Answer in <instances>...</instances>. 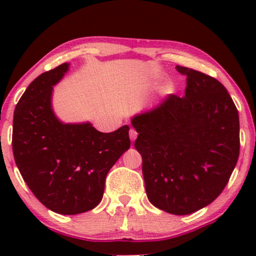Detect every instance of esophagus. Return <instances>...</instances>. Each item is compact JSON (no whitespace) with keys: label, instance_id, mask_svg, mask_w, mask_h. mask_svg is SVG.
<instances>
[{"label":"esophagus","instance_id":"34e87169","mask_svg":"<svg viewBox=\"0 0 256 256\" xmlns=\"http://www.w3.org/2000/svg\"><path fill=\"white\" fill-rule=\"evenodd\" d=\"M137 136H138L137 131L134 130V128H131V130H130V140H132V142H134V140H136Z\"/></svg>","mask_w":256,"mask_h":256}]
</instances>
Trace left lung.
Here are the masks:
<instances>
[{
	"mask_svg": "<svg viewBox=\"0 0 256 256\" xmlns=\"http://www.w3.org/2000/svg\"><path fill=\"white\" fill-rule=\"evenodd\" d=\"M176 68L186 76L185 96L168 95L131 124L148 200L158 210L186 216L212 204L228 184L240 155V119L219 80Z\"/></svg>",
	"mask_w": 256,
	"mask_h": 256,
	"instance_id": "1",
	"label": "left lung"
}]
</instances>
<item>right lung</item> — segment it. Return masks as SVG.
<instances>
[{
  "label": "right lung",
  "mask_w": 256,
  "mask_h": 256,
  "mask_svg": "<svg viewBox=\"0 0 256 256\" xmlns=\"http://www.w3.org/2000/svg\"><path fill=\"white\" fill-rule=\"evenodd\" d=\"M70 64L28 85L14 110V160L34 195L52 212L73 216L101 202L107 173L130 148L128 125L104 134L90 122L64 124L52 108V86Z\"/></svg>",
  "instance_id": "obj_1"
}]
</instances>
